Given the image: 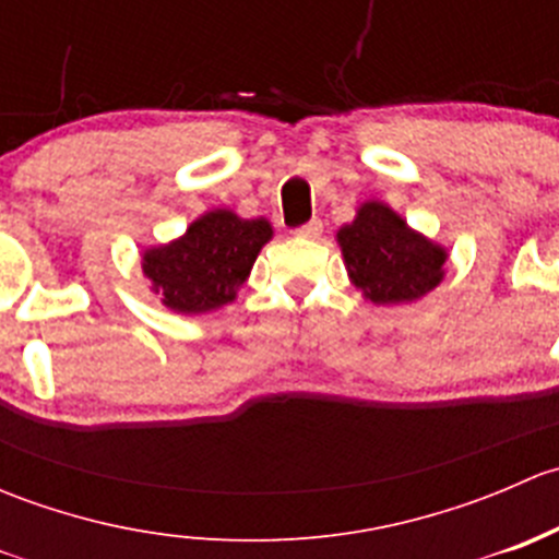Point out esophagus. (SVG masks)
I'll list each match as a JSON object with an SVG mask.
<instances>
[{
    "label": "esophagus",
    "instance_id": "34e87169",
    "mask_svg": "<svg viewBox=\"0 0 559 559\" xmlns=\"http://www.w3.org/2000/svg\"><path fill=\"white\" fill-rule=\"evenodd\" d=\"M321 229H324V224L319 222V218H311L308 224H302V227L295 229L297 238H308V240H316L321 235Z\"/></svg>",
    "mask_w": 559,
    "mask_h": 559
}]
</instances>
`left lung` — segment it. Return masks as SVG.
Here are the masks:
<instances>
[{
  "mask_svg": "<svg viewBox=\"0 0 559 559\" xmlns=\"http://www.w3.org/2000/svg\"><path fill=\"white\" fill-rule=\"evenodd\" d=\"M354 286L370 302L419 300L443 278L447 251L416 235L381 202H365L357 218L337 233Z\"/></svg>",
  "mask_w": 559,
  "mask_h": 559,
  "instance_id": "left-lung-1",
  "label": "left lung"
}]
</instances>
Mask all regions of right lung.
Masks as SVG:
<instances>
[{
    "instance_id": "right-lung-1",
    "label": "right lung",
    "mask_w": 559,
    "mask_h": 559,
    "mask_svg": "<svg viewBox=\"0 0 559 559\" xmlns=\"http://www.w3.org/2000/svg\"><path fill=\"white\" fill-rule=\"evenodd\" d=\"M273 238L264 218H238L213 211L197 218L180 240L145 251L143 273L167 308L205 313L235 300L251 273L259 248Z\"/></svg>"
}]
</instances>
